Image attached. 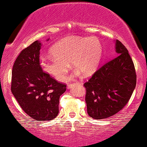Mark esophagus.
I'll use <instances>...</instances> for the list:
<instances>
[{"label":"esophagus","mask_w":147,"mask_h":147,"mask_svg":"<svg viewBox=\"0 0 147 147\" xmlns=\"http://www.w3.org/2000/svg\"><path fill=\"white\" fill-rule=\"evenodd\" d=\"M77 83H72V84H69V85H67V88L68 89H70L71 88H72L73 86H75V85H76Z\"/></svg>","instance_id":"esophagus-1"}]
</instances>
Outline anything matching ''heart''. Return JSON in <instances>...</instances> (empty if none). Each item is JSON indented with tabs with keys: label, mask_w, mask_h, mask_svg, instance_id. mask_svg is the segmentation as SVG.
I'll list each match as a JSON object with an SVG mask.
<instances>
[{
	"label": "heart",
	"mask_w": 147,
	"mask_h": 147,
	"mask_svg": "<svg viewBox=\"0 0 147 147\" xmlns=\"http://www.w3.org/2000/svg\"><path fill=\"white\" fill-rule=\"evenodd\" d=\"M54 57L42 60L41 66L46 73L58 81L65 80L72 63L74 67L85 75L93 73L102 57V47L95 36H67L53 45L50 51Z\"/></svg>",
	"instance_id": "b5f03b06"
}]
</instances>
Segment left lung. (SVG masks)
I'll return each mask as SVG.
<instances>
[{
    "instance_id": "8db88e82",
    "label": "left lung",
    "mask_w": 147,
    "mask_h": 147,
    "mask_svg": "<svg viewBox=\"0 0 147 147\" xmlns=\"http://www.w3.org/2000/svg\"><path fill=\"white\" fill-rule=\"evenodd\" d=\"M116 52L118 56L84 83L87 111L94 119H107L120 111L136 87L134 65L126 47L119 40L116 41Z\"/></svg>"
}]
</instances>
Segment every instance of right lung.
<instances>
[{
    "label": "right lung",
    "instance_id": "add662e5",
    "mask_svg": "<svg viewBox=\"0 0 147 147\" xmlns=\"http://www.w3.org/2000/svg\"><path fill=\"white\" fill-rule=\"evenodd\" d=\"M41 46L35 41L20 52L13 66L11 92L28 116L50 121L59 113V97L66 85L43 71L39 62Z\"/></svg>",
    "mask_w": 147,
    "mask_h": 147
}]
</instances>
